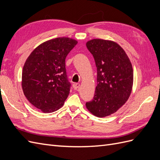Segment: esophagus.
I'll return each instance as SVG.
<instances>
[{
    "label": "esophagus",
    "mask_w": 160,
    "mask_h": 160,
    "mask_svg": "<svg viewBox=\"0 0 160 160\" xmlns=\"http://www.w3.org/2000/svg\"><path fill=\"white\" fill-rule=\"evenodd\" d=\"M79 87H80V84L79 83H75L73 85V88H74L75 90L78 89L79 88Z\"/></svg>",
    "instance_id": "esophagus-1"
}]
</instances>
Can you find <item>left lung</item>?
Segmentation results:
<instances>
[{
	"instance_id": "obj_1",
	"label": "left lung",
	"mask_w": 160,
	"mask_h": 160,
	"mask_svg": "<svg viewBox=\"0 0 160 160\" xmlns=\"http://www.w3.org/2000/svg\"><path fill=\"white\" fill-rule=\"evenodd\" d=\"M98 71V85L92 101L86 108L98 118L115 113L132 93L133 71L125 51L112 41L95 38L87 42Z\"/></svg>"
}]
</instances>
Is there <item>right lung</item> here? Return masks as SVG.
Wrapping results in <instances>:
<instances>
[{
	"label": "right lung",
	"instance_id": "1",
	"mask_svg": "<svg viewBox=\"0 0 160 160\" xmlns=\"http://www.w3.org/2000/svg\"><path fill=\"white\" fill-rule=\"evenodd\" d=\"M77 41L58 37L42 42L28 56L22 72V88L28 101L43 113L64 104L70 91L65 59Z\"/></svg>",
	"mask_w": 160,
	"mask_h": 160
}]
</instances>
